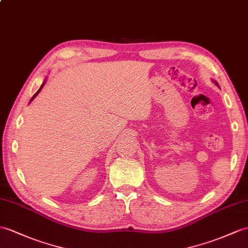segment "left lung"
<instances>
[{
  "mask_svg": "<svg viewBox=\"0 0 248 248\" xmlns=\"http://www.w3.org/2000/svg\"><path fill=\"white\" fill-rule=\"evenodd\" d=\"M214 82H215V84H216V85H217V86L219 87V85H218V82H217V81H215V80H214Z\"/></svg>",
  "mask_w": 248,
  "mask_h": 248,
  "instance_id": "8db88e82",
  "label": "left lung"
}]
</instances>
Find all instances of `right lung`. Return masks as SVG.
I'll use <instances>...</instances> for the list:
<instances>
[{"mask_svg":"<svg viewBox=\"0 0 248 248\" xmlns=\"http://www.w3.org/2000/svg\"><path fill=\"white\" fill-rule=\"evenodd\" d=\"M46 79H47V78H46ZM46 79H45V80H44V81H43V84H42V86H41V87H40V89H39V90H37V91H36V93H35V94H34V95H33V96H32V98H31V99H30V101H29V103H31V101H32V100H33V99H34V98H35V97H36V95H37V94H39V93H40V92H41V90H42V89H43V87H44V85H45V84H46Z\"/></svg>","mask_w":248,"mask_h":248,"instance_id":"obj_1","label":"right lung"}]
</instances>
